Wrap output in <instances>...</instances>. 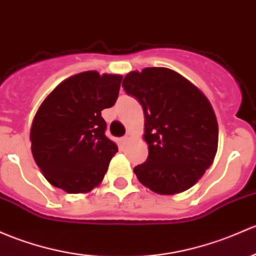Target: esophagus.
<instances>
[{
    "label": "esophagus",
    "mask_w": 256,
    "mask_h": 256,
    "mask_svg": "<svg viewBox=\"0 0 256 256\" xmlns=\"http://www.w3.org/2000/svg\"><path fill=\"white\" fill-rule=\"evenodd\" d=\"M131 138H132V134H131V132H128V134H126L125 136L122 137V142H124V144H128V142L130 141Z\"/></svg>",
    "instance_id": "1"
}]
</instances>
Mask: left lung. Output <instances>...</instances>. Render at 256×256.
Returning a JSON list of instances; mask_svg holds the SVG:
<instances>
[{
    "mask_svg": "<svg viewBox=\"0 0 256 256\" xmlns=\"http://www.w3.org/2000/svg\"><path fill=\"white\" fill-rule=\"evenodd\" d=\"M122 87L144 114L148 157L134 168L138 182L160 195L192 188L214 162L218 144V124L208 99L164 67L131 72Z\"/></svg>",
    "mask_w": 256,
    "mask_h": 256,
    "instance_id": "left-lung-1",
    "label": "left lung"
}]
</instances>
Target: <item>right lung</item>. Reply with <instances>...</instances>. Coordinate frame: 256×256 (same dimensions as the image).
Returning a JSON list of instances; mask_svg holds the SVG:
<instances>
[{
    "mask_svg": "<svg viewBox=\"0 0 256 256\" xmlns=\"http://www.w3.org/2000/svg\"><path fill=\"white\" fill-rule=\"evenodd\" d=\"M121 80L83 72L60 83L42 102L32 124V153L51 185L78 194L102 182L118 152L106 136L102 110L115 104Z\"/></svg>",
    "mask_w": 256,
    "mask_h": 256,
    "instance_id": "obj_1",
    "label": "right lung"
}]
</instances>
